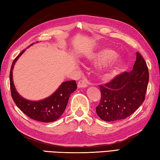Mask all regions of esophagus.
Wrapping results in <instances>:
<instances>
[{
	"instance_id": "esophagus-1",
	"label": "esophagus",
	"mask_w": 160,
	"mask_h": 160,
	"mask_svg": "<svg viewBox=\"0 0 160 160\" xmlns=\"http://www.w3.org/2000/svg\"><path fill=\"white\" fill-rule=\"evenodd\" d=\"M88 85V82L86 79L80 80L78 81V87L79 88H86Z\"/></svg>"
}]
</instances>
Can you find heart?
<instances>
[{
  "label": "heart",
  "instance_id": "b5f03b06",
  "mask_svg": "<svg viewBox=\"0 0 160 160\" xmlns=\"http://www.w3.org/2000/svg\"><path fill=\"white\" fill-rule=\"evenodd\" d=\"M90 58L94 63H102L106 61L104 68L108 74H112L121 68L123 65V59L120 56L115 54L114 51L110 48H104L95 53L91 55Z\"/></svg>",
  "mask_w": 160,
  "mask_h": 160
}]
</instances>
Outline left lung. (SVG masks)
Instances as JSON below:
<instances>
[{"label":"left lung","instance_id":"8db88e82","mask_svg":"<svg viewBox=\"0 0 160 160\" xmlns=\"http://www.w3.org/2000/svg\"><path fill=\"white\" fill-rule=\"evenodd\" d=\"M148 81L147 63L137 52L132 70L123 72L109 82L99 85L101 100L96 107L97 114L105 121L128 117L144 102Z\"/></svg>","mask_w":160,"mask_h":160}]
</instances>
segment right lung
Instances as JSON below:
<instances>
[{
  "label": "right lung",
  "instance_id": "obj_1",
  "mask_svg": "<svg viewBox=\"0 0 160 160\" xmlns=\"http://www.w3.org/2000/svg\"><path fill=\"white\" fill-rule=\"evenodd\" d=\"M33 44H30L32 45ZM23 50L13 61L10 72V85L12 99L17 107L29 118L41 122H53L61 117L66 109L70 95L77 89L75 80L66 81L50 97L34 102L24 99L18 93L12 80V70Z\"/></svg>",
  "mask_w": 160,
  "mask_h": 160
}]
</instances>
